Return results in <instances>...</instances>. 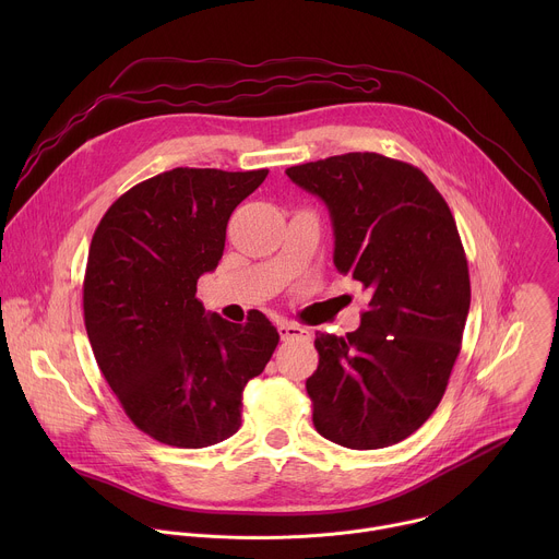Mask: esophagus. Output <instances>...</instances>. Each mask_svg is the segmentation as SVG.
Returning <instances> with one entry per match:
<instances>
[{
	"instance_id": "esophagus-1",
	"label": "esophagus",
	"mask_w": 559,
	"mask_h": 559,
	"mask_svg": "<svg viewBox=\"0 0 559 559\" xmlns=\"http://www.w3.org/2000/svg\"><path fill=\"white\" fill-rule=\"evenodd\" d=\"M278 334H281V338L283 341H309V332L305 330V328H300V325H296V323H283L281 328H278Z\"/></svg>"
}]
</instances>
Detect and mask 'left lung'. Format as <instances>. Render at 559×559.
Here are the masks:
<instances>
[{
	"label": "left lung",
	"instance_id": "left-lung-1",
	"mask_svg": "<svg viewBox=\"0 0 559 559\" xmlns=\"http://www.w3.org/2000/svg\"><path fill=\"white\" fill-rule=\"evenodd\" d=\"M285 173L328 205L336 270L371 289L356 332H316L313 427L347 449L401 442L436 412L460 354L471 283L453 214L425 173L376 152Z\"/></svg>",
	"mask_w": 559,
	"mask_h": 559
}]
</instances>
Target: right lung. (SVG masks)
I'll return each mask as SVG.
<instances>
[{"label":"right lung","mask_w":559,"mask_h":559,"mask_svg":"<svg viewBox=\"0 0 559 559\" xmlns=\"http://www.w3.org/2000/svg\"><path fill=\"white\" fill-rule=\"evenodd\" d=\"M265 177L175 168L121 194L95 229L88 341L126 416L164 444L201 449L234 436L243 389L278 345L265 313L236 325L197 298L199 276L223 257L234 207Z\"/></svg>","instance_id":"right-lung-1"}]
</instances>
